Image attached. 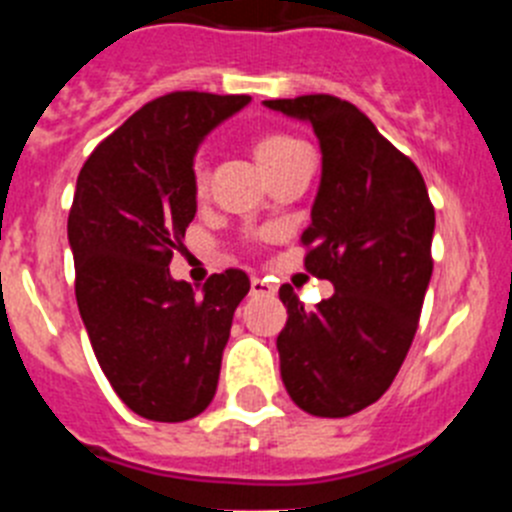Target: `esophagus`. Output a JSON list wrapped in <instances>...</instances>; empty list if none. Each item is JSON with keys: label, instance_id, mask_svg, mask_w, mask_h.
<instances>
[{"label": "esophagus", "instance_id": "1", "mask_svg": "<svg viewBox=\"0 0 512 512\" xmlns=\"http://www.w3.org/2000/svg\"><path fill=\"white\" fill-rule=\"evenodd\" d=\"M277 287L269 282V279H261V277H253L251 279V295L253 297H266V295H274Z\"/></svg>", "mask_w": 512, "mask_h": 512}]
</instances>
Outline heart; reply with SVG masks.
<instances>
[{"label": "heart", "instance_id": "heart-1", "mask_svg": "<svg viewBox=\"0 0 512 512\" xmlns=\"http://www.w3.org/2000/svg\"><path fill=\"white\" fill-rule=\"evenodd\" d=\"M307 153V146L302 140H297L295 135L279 133V130H269V133H261L253 138V156L261 164V169L266 174L282 169L284 164H289L292 158ZM210 187V164H207L205 156H194L192 161V189L197 197L207 192Z\"/></svg>", "mask_w": 512, "mask_h": 512}]
</instances>
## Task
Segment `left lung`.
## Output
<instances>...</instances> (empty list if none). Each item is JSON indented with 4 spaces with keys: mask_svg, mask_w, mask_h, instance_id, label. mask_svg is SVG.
<instances>
[{
    "mask_svg": "<svg viewBox=\"0 0 512 512\" xmlns=\"http://www.w3.org/2000/svg\"><path fill=\"white\" fill-rule=\"evenodd\" d=\"M264 104L310 120L320 140L323 176L300 243L305 269L336 287L312 312L279 287L289 315L277 338L282 382L305 413L346 418L390 390L408 356L433 274L436 210L418 166L356 104L333 94Z\"/></svg>",
    "mask_w": 512,
    "mask_h": 512,
    "instance_id": "8db88e82",
    "label": "left lung"
}]
</instances>
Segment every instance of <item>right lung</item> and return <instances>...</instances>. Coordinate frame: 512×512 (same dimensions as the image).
Listing matches in <instances>:
<instances>
[{"label": "right lung", "instance_id": "add662e5", "mask_svg": "<svg viewBox=\"0 0 512 512\" xmlns=\"http://www.w3.org/2000/svg\"><path fill=\"white\" fill-rule=\"evenodd\" d=\"M248 94L169 92L146 102L81 166L69 212L76 305L112 390L140 418L182 423L215 397L246 271L212 274L205 295L174 282L197 212L192 158Z\"/></svg>", "mask_w": 512, "mask_h": 512}]
</instances>
